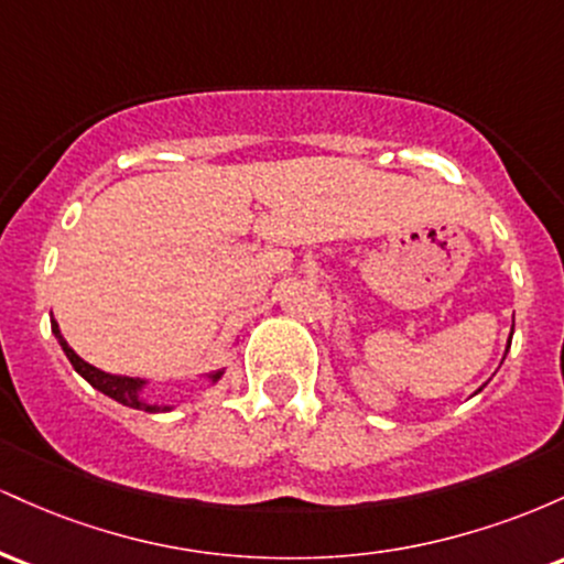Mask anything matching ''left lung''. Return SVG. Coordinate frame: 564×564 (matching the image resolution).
Wrapping results in <instances>:
<instances>
[{
    "mask_svg": "<svg viewBox=\"0 0 564 564\" xmlns=\"http://www.w3.org/2000/svg\"><path fill=\"white\" fill-rule=\"evenodd\" d=\"M511 332H514V326H511ZM509 345H511V341H509ZM507 352H509V347H507Z\"/></svg>",
    "mask_w": 564,
    "mask_h": 564,
    "instance_id": "1",
    "label": "left lung"
}]
</instances>
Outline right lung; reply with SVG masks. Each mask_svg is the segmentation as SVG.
Listing matches in <instances>:
<instances>
[{
  "mask_svg": "<svg viewBox=\"0 0 564 564\" xmlns=\"http://www.w3.org/2000/svg\"><path fill=\"white\" fill-rule=\"evenodd\" d=\"M53 334L57 336V341H61L63 352H66V358L70 360V366L76 368V371L82 373L84 379L89 381V384L95 387V390H100L102 394H108V398H113L116 403L127 405V408H138V411H148V413H159V411H166V405H148L145 400L140 398V390H142V381L140 379H129V377H111V373L100 371V368L84 364L79 355L74 352L66 345V339H63L61 332H57V323L53 321ZM223 377V371L212 373V379H219Z\"/></svg>",
  "mask_w": 564,
  "mask_h": 564,
  "instance_id": "add662e5",
  "label": "right lung"
}]
</instances>
